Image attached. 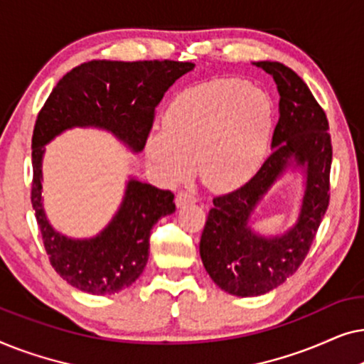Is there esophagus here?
<instances>
[{
	"mask_svg": "<svg viewBox=\"0 0 364 364\" xmlns=\"http://www.w3.org/2000/svg\"><path fill=\"white\" fill-rule=\"evenodd\" d=\"M196 202H197V197L193 196L192 192L182 191L176 196V205L177 207H183V205H187V203H196Z\"/></svg>",
	"mask_w": 364,
	"mask_h": 364,
	"instance_id": "obj_1",
	"label": "esophagus"
}]
</instances>
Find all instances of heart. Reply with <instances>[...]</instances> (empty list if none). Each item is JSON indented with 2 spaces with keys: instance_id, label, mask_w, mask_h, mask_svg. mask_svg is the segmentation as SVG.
<instances>
[{
  "instance_id": "1",
  "label": "heart",
  "mask_w": 364,
  "mask_h": 364,
  "mask_svg": "<svg viewBox=\"0 0 364 364\" xmlns=\"http://www.w3.org/2000/svg\"><path fill=\"white\" fill-rule=\"evenodd\" d=\"M272 127L267 92L242 79H212L173 99L164 129L147 137L146 154L164 181H183L197 161L208 188L233 191L258 171Z\"/></svg>"
}]
</instances>
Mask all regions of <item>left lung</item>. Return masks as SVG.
<instances>
[{
  "label": "left lung",
  "mask_w": 364,
  "mask_h": 364,
  "mask_svg": "<svg viewBox=\"0 0 364 364\" xmlns=\"http://www.w3.org/2000/svg\"><path fill=\"white\" fill-rule=\"evenodd\" d=\"M277 84V127L272 154L255 176L237 191L213 198L200 238V258L215 285L235 296H258L280 287L310 250L330 203L331 137L326 114L303 79L285 64L253 63ZM291 166L306 172V192L296 225L263 237L250 225L261 198Z\"/></svg>",
  "instance_id": "obj_1"
}]
</instances>
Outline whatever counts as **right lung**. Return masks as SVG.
<instances>
[{"label":"right lung","mask_w":364,"mask_h":364,"mask_svg":"<svg viewBox=\"0 0 364 364\" xmlns=\"http://www.w3.org/2000/svg\"><path fill=\"white\" fill-rule=\"evenodd\" d=\"M196 68L181 61H106L74 68L56 84L38 114L33 131L31 203L54 270L77 290L114 295L141 277L149 260V238L159 218L176 212L171 191L129 178L112 220L91 238L54 230L43 205L44 146L68 129L97 127L141 152L154 112L167 89Z\"/></svg>","instance_id":"add662e5"}]
</instances>
